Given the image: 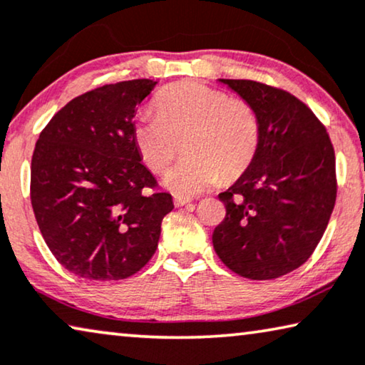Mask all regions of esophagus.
<instances>
[{
  "label": "esophagus",
  "mask_w": 365,
  "mask_h": 365,
  "mask_svg": "<svg viewBox=\"0 0 365 365\" xmlns=\"http://www.w3.org/2000/svg\"><path fill=\"white\" fill-rule=\"evenodd\" d=\"M191 202V197H182V195H174V205L176 207H181V205H186Z\"/></svg>",
  "instance_id": "obj_1"
}]
</instances>
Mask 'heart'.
I'll return each mask as SVG.
<instances>
[{"label":"heart","instance_id":"obj_1","mask_svg":"<svg viewBox=\"0 0 365 365\" xmlns=\"http://www.w3.org/2000/svg\"><path fill=\"white\" fill-rule=\"evenodd\" d=\"M155 110L136 118L131 135L141 161L155 174L168 170L184 141L186 158L165 181L173 192L195 195L220 178L234 181L255 160L262 126L247 100L229 98L200 82H179L156 95Z\"/></svg>","mask_w":365,"mask_h":365}]
</instances>
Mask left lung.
<instances>
[{
  "instance_id": "8db88e82",
  "label": "left lung",
  "mask_w": 365,
  "mask_h": 365,
  "mask_svg": "<svg viewBox=\"0 0 365 365\" xmlns=\"http://www.w3.org/2000/svg\"><path fill=\"white\" fill-rule=\"evenodd\" d=\"M255 108L262 140L252 166L219 194L225 219L212 244L240 277H283L313 255L337 194L336 156L326 126L283 88L220 78Z\"/></svg>"
}]
</instances>
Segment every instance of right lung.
<instances>
[{
  "label": "right lung",
  "mask_w": 365,
  "mask_h": 365,
  "mask_svg": "<svg viewBox=\"0 0 365 365\" xmlns=\"http://www.w3.org/2000/svg\"><path fill=\"white\" fill-rule=\"evenodd\" d=\"M156 82L93 88L41 131L31 161V204L56 260L86 279L128 278L156 252L174 204L133 143V117Z\"/></svg>",
  "instance_id": "add662e5"
}]
</instances>
